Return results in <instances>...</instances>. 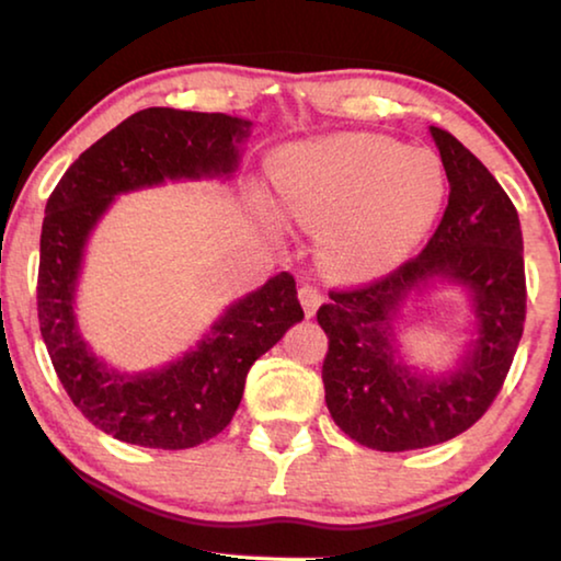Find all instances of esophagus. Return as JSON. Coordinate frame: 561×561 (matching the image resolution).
<instances>
[{
    "label": "esophagus",
    "instance_id": "1",
    "mask_svg": "<svg viewBox=\"0 0 561 561\" xmlns=\"http://www.w3.org/2000/svg\"><path fill=\"white\" fill-rule=\"evenodd\" d=\"M299 302H302L307 317H314V312H317V309H320V305H322L320 289L309 287V284H305V287H299Z\"/></svg>",
    "mask_w": 561,
    "mask_h": 561
}]
</instances>
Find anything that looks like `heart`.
I'll return each instance as SVG.
<instances>
[{"mask_svg":"<svg viewBox=\"0 0 561 561\" xmlns=\"http://www.w3.org/2000/svg\"><path fill=\"white\" fill-rule=\"evenodd\" d=\"M279 208L317 233L324 272L373 279L421 244L446 198V171L428 148L370 133L305 140L272 163Z\"/></svg>","mask_w":561,"mask_h":561,"instance_id":"heart-1","label":"heart"}]
</instances>
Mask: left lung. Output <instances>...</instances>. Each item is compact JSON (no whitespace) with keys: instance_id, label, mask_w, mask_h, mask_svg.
Instances as JSON below:
<instances>
[{"instance_id":"obj_1","label":"left lung","mask_w":561,"mask_h":561,"mask_svg":"<svg viewBox=\"0 0 561 561\" xmlns=\"http://www.w3.org/2000/svg\"><path fill=\"white\" fill-rule=\"evenodd\" d=\"M448 179V206L428 247L388 277L332 291L317 322L330 337L322 365L332 421L360 446L413 450L456 438L499 396L524 332L519 214L479 158L431 128ZM448 283L465 291L472 337L454 366H413L399 342L404 309Z\"/></svg>"}]
</instances>
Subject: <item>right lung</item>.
Segmentation results:
<instances>
[{
    "label": "right lung",
    "mask_w": 561,
    "mask_h": 561,
    "mask_svg": "<svg viewBox=\"0 0 561 561\" xmlns=\"http://www.w3.org/2000/svg\"><path fill=\"white\" fill-rule=\"evenodd\" d=\"M252 125L227 113L146 107L80 153L47 198L39 332L67 396L107 436L163 450L219 436L241 403L249 367L302 322L295 277L279 272L231 302L175 360L130 373L90 350L75 314L88 241L115 198L163 183L229 181Z\"/></svg>",
    "instance_id": "add662e5"
}]
</instances>
